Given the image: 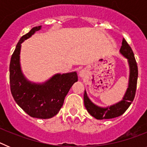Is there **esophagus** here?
Segmentation results:
<instances>
[{
	"label": "esophagus",
	"mask_w": 147,
	"mask_h": 147,
	"mask_svg": "<svg viewBox=\"0 0 147 147\" xmlns=\"http://www.w3.org/2000/svg\"><path fill=\"white\" fill-rule=\"evenodd\" d=\"M87 74V72L85 70H82L80 71V76L82 78H84Z\"/></svg>",
	"instance_id": "1"
}]
</instances>
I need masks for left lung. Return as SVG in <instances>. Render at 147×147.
I'll return each mask as SVG.
<instances>
[{
  "instance_id": "obj_1",
  "label": "left lung",
  "mask_w": 147,
  "mask_h": 147,
  "mask_svg": "<svg viewBox=\"0 0 147 147\" xmlns=\"http://www.w3.org/2000/svg\"><path fill=\"white\" fill-rule=\"evenodd\" d=\"M120 52L122 55L128 59V62H129V68H130L129 88H127V93L122 101L107 108H102V107L96 106L94 104L90 102V100L87 96L86 92L85 91V93H84L85 107L88 110V112L95 119L102 120V119H109L119 117L128 109L135 98L136 88H137L138 75V65L136 58H135L134 53L124 38L122 40Z\"/></svg>"
}]
</instances>
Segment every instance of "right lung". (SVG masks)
I'll return each mask as SVG.
<instances>
[{"label":"right lung","instance_id":"right-lung-1","mask_svg":"<svg viewBox=\"0 0 147 147\" xmlns=\"http://www.w3.org/2000/svg\"><path fill=\"white\" fill-rule=\"evenodd\" d=\"M40 28V26L32 28L17 44L10 61L9 82L16 103L31 117L46 119L58 113L70 88L77 82L78 76L76 72L57 74L43 85L32 84L26 80L20 66V44Z\"/></svg>","mask_w":147,"mask_h":147}]
</instances>
